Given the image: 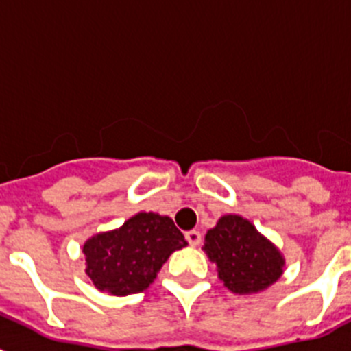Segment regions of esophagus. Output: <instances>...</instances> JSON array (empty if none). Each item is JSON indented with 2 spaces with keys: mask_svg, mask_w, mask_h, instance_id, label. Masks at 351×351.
Listing matches in <instances>:
<instances>
[{
  "mask_svg": "<svg viewBox=\"0 0 351 351\" xmlns=\"http://www.w3.org/2000/svg\"><path fill=\"white\" fill-rule=\"evenodd\" d=\"M186 241L190 243V246H198V244L202 243V234L198 230H190V232H186Z\"/></svg>",
  "mask_w": 351,
  "mask_h": 351,
  "instance_id": "esophagus-1",
  "label": "esophagus"
}]
</instances>
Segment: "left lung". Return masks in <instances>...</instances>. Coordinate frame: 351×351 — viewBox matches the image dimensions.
Instances as JSON below:
<instances>
[{"label": "left lung", "instance_id": "obj_1", "mask_svg": "<svg viewBox=\"0 0 351 351\" xmlns=\"http://www.w3.org/2000/svg\"><path fill=\"white\" fill-rule=\"evenodd\" d=\"M204 251L216 263L223 285L239 295L265 290L283 274L281 251L237 214L218 219L206 234Z\"/></svg>", "mask_w": 351, "mask_h": 351}]
</instances>
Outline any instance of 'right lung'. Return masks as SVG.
I'll return each mask as SVG.
<instances>
[{
    "label": "right lung",
    "instance_id": "1",
    "mask_svg": "<svg viewBox=\"0 0 351 351\" xmlns=\"http://www.w3.org/2000/svg\"><path fill=\"white\" fill-rule=\"evenodd\" d=\"M186 244L169 216L138 213L116 230L86 241V274L98 290L110 295L138 293L153 283L173 251Z\"/></svg>",
    "mask_w": 351,
    "mask_h": 351
}]
</instances>
